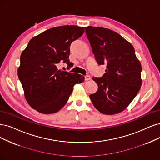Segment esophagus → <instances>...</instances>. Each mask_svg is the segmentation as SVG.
I'll return each mask as SVG.
<instances>
[{"instance_id": "obj_1", "label": "esophagus", "mask_w": 160, "mask_h": 160, "mask_svg": "<svg viewBox=\"0 0 160 160\" xmlns=\"http://www.w3.org/2000/svg\"><path fill=\"white\" fill-rule=\"evenodd\" d=\"M84 80H85L86 81L90 80V76L89 75H86V76H84Z\"/></svg>"}]
</instances>
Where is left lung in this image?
<instances>
[{
	"label": "left lung",
	"instance_id": "left-lung-1",
	"mask_svg": "<svg viewBox=\"0 0 160 160\" xmlns=\"http://www.w3.org/2000/svg\"><path fill=\"white\" fill-rule=\"evenodd\" d=\"M85 29L98 64H105L107 68L102 77L92 78L98 88L90 98L94 107L103 114L120 113L140 89L141 64L133 46L119 33L101 27Z\"/></svg>",
	"mask_w": 160,
	"mask_h": 160
}]
</instances>
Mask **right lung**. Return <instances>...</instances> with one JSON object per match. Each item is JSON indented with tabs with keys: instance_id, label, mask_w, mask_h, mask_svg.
I'll use <instances>...</instances> for the list:
<instances>
[{
	"instance_id": "obj_1",
	"label": "right lung",
	"mask_w": 160,
	"mask_h": 160,
	"mask_svg": "<svg viewBox=\"0 0 160 160\" xmlns=\"http://www.w3.org/2000/svg\"><path fill=\"white\" fill-rule=\"evenodd\" d=\"M84 32V27L62 26L33 38L20 56L18 76L28 103L36 111L51 114L66 104L76 84L84 81L80 74L58 70L60 62L72 67L70 47Z\"/></svg>"
}]
</instances>
